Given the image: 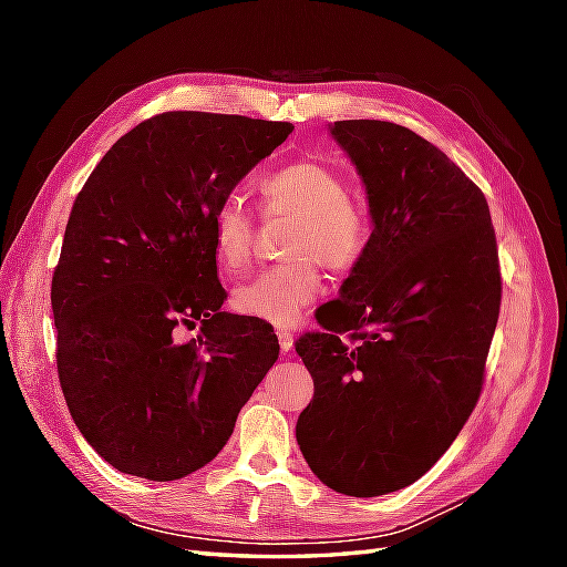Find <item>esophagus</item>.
<instances>
[{"instance_id": "1", "label": "esophagus", "mask_w": 567, "mask_h": 567, "mask_svg": "<svg viewBox=\"0 0 567 567\" xmlns=\"http://www.w3.org/2000/svg\"><path fill=\"white\" fill-rule=\"evenodd\" d=\"M277 341H280L282 353L292 351V343H295V333L287 331V329H277Z\"/></svg>"}]
</instances>
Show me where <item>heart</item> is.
<instances>
[{"mask_svg": "<svg viewBox=\"0 0 567 567\" xmlns=\"http://www.w3.org/2000/svg\"><path fill=\"white\" fill-rule=\"evenodd\" d=\"M262 219H292L282 262L268 265L240 282L231 302L238 315L290 327L321 292L319 262L333 272H351L372 240L368 207L351 197L333 165L302 158L277 167L260 183ZM256 244V216L244 199L224 197L212 212V250L216 268L238 275Z\"/></svg>", "mask_w": 567, "mask_h": 567, "instance_id": "1", "label": "heart"}]
</instances>
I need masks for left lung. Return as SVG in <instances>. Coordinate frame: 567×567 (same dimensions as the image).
I'll use <instances>...</instances> for the list:
<instances>
[{
	"label": "left lung",
	"mask_w": 567,
	"mask_h": 567,
	"mask_svg": "<svg viewBox=\"0 0 567 567\" xmlns=\"http://www.w3.org/2000/svg\"><path fill=\"white\" fill-rule=\"evenodd\" d=\"M331 136L365 183L372 240L295 343L315 380L297 443L323 485L378 497L416 483L473 414L502 272L483 189L441 148L375 118Z\"/></svg>",
	"instance_id": "1"
}]
</instances>
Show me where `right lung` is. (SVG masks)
Instances as JSON below:
<instances>
[{"label": "right lung", "mask_w": 567, "mask_h": 567, "mask_svg": "<svg viewBox=\"0 0 567 567\" xmlns=\"http://www.w3.org/2000/svg\"><path fill=\"white\" fill-rule=\"evenodd\" d=\"M292 128L155 114L72 204L51 285L58 380L82 436L126 475L165 483L214 461L280 353L268 321L221 311L212 212Z\"/></svg>", "instance_id": "1"}]
</instances>
